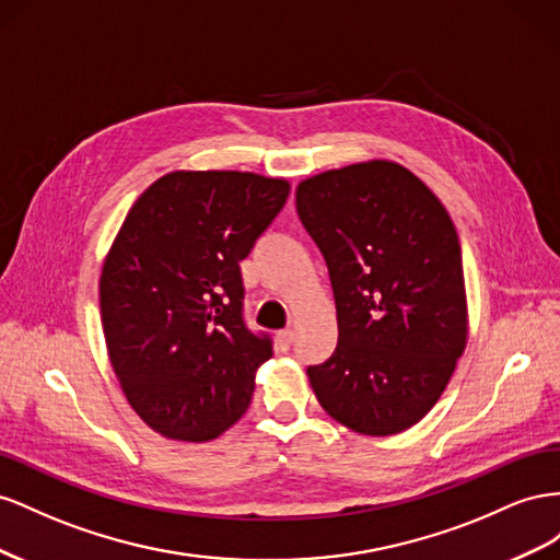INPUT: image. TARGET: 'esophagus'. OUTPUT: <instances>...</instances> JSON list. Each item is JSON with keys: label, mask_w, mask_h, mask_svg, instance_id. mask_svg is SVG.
<instances>
[{"label": "esophagus", "mask_w": 560, "mask_h": 560, "mask_svg": "<svg viewBox=\"0 0 560 560\" xmlns=\"http://www.w3.org/2000/svg\"><path fill=\"white\" fill-rule=\"evenodd\" d=\"M293 340H295V332H293L291 328H285V330H279V332H277V342H279V349H281V351H289L291 345H293Z\"/></svg>", "instance_id": "1"}]
</instances>
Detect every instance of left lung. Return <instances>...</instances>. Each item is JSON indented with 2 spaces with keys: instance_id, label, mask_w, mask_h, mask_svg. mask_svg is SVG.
Segmentation results:
<instances>
[{
  "instance_id": "obj_1",
  "label": "left lung",
  "mask_w": 560,
  "mask_h": 560,
  "mask_svg": "<svg viewBox=\"0 0 560 560\" xmlns=\"http://www.w3.org/2000/svg\"><path fill=\"white\" fill-rule=\"evenodd\" d=\"M295 206L338 310V347L307 369L316 401L357 434H401L436 406L469 338L453 220L389 159L310 175Z\"/></svg>"
}]
</instances>
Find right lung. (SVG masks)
<instances>
[{"instance_id":"add662e5","label":"right lung","mask_w":560,"mask_h":560,"mask_svg":"<svg viewBox=\"0 0 560 560\" xmlns=\"http://www.w3.org/2000/svg\"><path fill=\"white\" fill-rule=\"evenodd\" d=\"M291 195L250 171H171L126 213L98 291L126 401L171 441L218 439L248 410L271 342L244 318L242 262Z\"/></svg>"}]
</instances>
